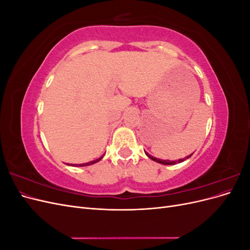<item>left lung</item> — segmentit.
<instances>
[{"mask_svg":"<svg viewBox=\"0 0 250 250\" xmlns=\"http://www.w3.org/2000/svg\"><path fill=\"white\" fill-rule=\"evenodd\" d=\"M145 153H146V155L150 158V160H152V161H154V162H156V163H158V164H162V165H175V164H177V163H183L184 161H186L187 158H188V157H191L192 155H193V153L192 154H190V155H188L186 158H180V160H178V161H169V160H167V161H165V160H160V158H156V157H154V156H152V155H150L149 153H147L146 151H145Z\"/></svg>","mask_w":250,"mask_h":250,"instance_id":"1","label":"left lung"}]
</instances>
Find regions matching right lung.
Instances as JSON below:
<instances>
[{"label":"right lung","mask_w":250,"mask_h":250,"mask_svg":"<svg viewBox=\"0 0 250 250\" xmlns=\"http://www.w3.org/2000/svg\"><path fill=\"white\" fill-rule=\"evenodd\" d=\"M104 155V154H103ZM103 155L102 156H100L99 158H97V160H95V161H92V162H88V163H84V164H79V165H74V164H71V165H69V166H73V167H85V166H89V165H94V164H96V163H98L99 161H101L102 158H103Z\"/></svg>","instance_id":"obj_1"}]
</instances>
